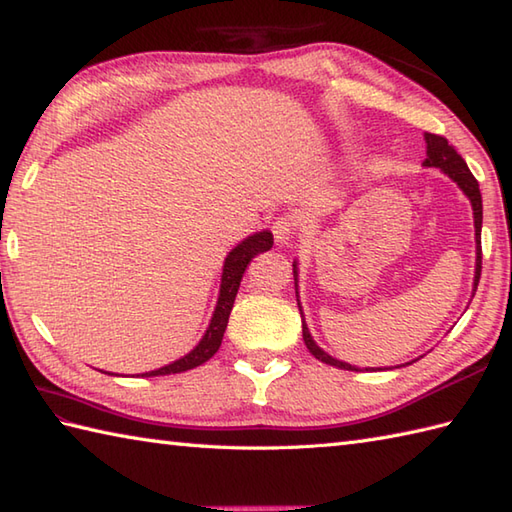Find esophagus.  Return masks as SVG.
<instances>
[{
  "instance_id": "1",
  "label": "esophagus",
  "mask_w": 512,
  "mask_h": 512,
  "mask_svg": "<svg viewBox=\"0 0 512 512\" xmlns=\"http://www.w3.org/2000/svg\"><path fill=\"white\" fill-rule=\"evenodd\" d=\"M273 235H275V242L279 244V246H284V244H288L290 239H292V233H295V222H292V217H288V215H281V217H277V220L273 222Z\"/></svg>"
}]
</instances>
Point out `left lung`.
I'll return each mask as SVG.
<instances>
[{
    "label": "left lung",
    "instance_id": "8db88e82",
    "mask_svg": "<svg viewBox=\"0 0 512 512\" xmlns=\"http://www.w3.org/2000/svg\"><path fill=\"white\" fill-rule=\"evenodd\" d=\"M424 140H427V158H424V167H438L442 169L447 176L458 184V187L464 191L466 198L471 200L473 206V217H475V239H477V262H475V290L477 284H480V275H482V246H480V233H482V193H480V184L473 178L471 169L466 167L464 158L455 151L453 145H449V140L438 134H424ZM292 273H295V286H297V264H292ZM475 295V292H473ZM299 297V295H297ZM297 306L301 312V303L297 299ZM301 323H303V341H306V347L314 358H319L325 365H334L339 369H352V372H358L356 367L350 363L336 361L330 354H325L321 347L312 341V336L306 328V321H303V312H301Z\"/></svg>",
    "mask_w": 512,
    "mask_h": 512
}]
</instances>
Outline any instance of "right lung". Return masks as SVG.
<instances>
[{"label":"right lung","instance_id":"1","mask_svg":"<svg viewBox=\"0 0 512 512\" xmlns=\"http://www.w3.org/2000/svg\"><path fill=\"white\" fill-rule=\"evenodd\" d=\"M273 248V233L262 231L246 237L242 244H237L231 253L226 255V262L222 268V284H220V297H217V306L213 312V319L206 328L202 341L193 347V350L173 361L171 365H165L160 369H154V372H147L143 376H167V374H180L187 372V369L198 367L202 363L209 361V358L220 350L222 345V336L228 325V317H231L233 303L239 290V281L244 277V270L250 264V259L259 253H266V250Z\"/></svg>","mask_w":512,"mask_h":512}]
</instances>
